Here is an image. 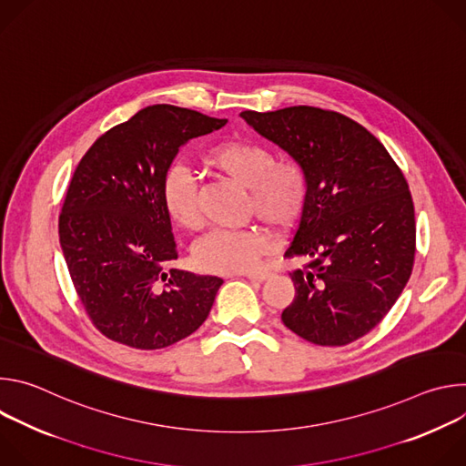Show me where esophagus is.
<instances>
[{
    "label": "esophagus",
    "instance_id": "esophagus-1",
    "mask_svg": "<svg viewBox=\"0 0 466 466\" xmlns=\"http://www.w3.org/2000/svg\"><path fill=\"white\" fill-rule=\"evenodd\" d=\"M245 277L248 279V280H256V282H263V280H268L271 275L269 273H245Z\"/></svg>",
    "mask_w": 466,
    "mask_h": 466
}]
</instances>
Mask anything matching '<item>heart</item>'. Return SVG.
Returning <instances> with one entry per match:
<instances>
[{"mask_svg": "<svg viewBox=\"0 0 466 466\" xmlns=\"http://www.w3.org/2000/svg\"><path fill=\"white\" fill-rule=\"evenodd\" d=\"M203 160L208 167L247 187L245 212L275 230L289 228L300 216L308 197V177L297 162H275L269 149L248 140H227L212 146ZM162 201L171 221L184 230L203 225L197 184L182 166H173L164 178ZM271 236L261 228L214 230L198 239L193 259L198 269L230 275L258 268L271 250Z\"/></svg>", "mask_w": 466, "mask_h": 466, "instance_id": "obj_1", "label": "heart"}]
</instances>
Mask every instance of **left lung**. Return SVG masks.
Wrapping results in <instances>:
<instances>
[{"mask_svg": "<svg viewBox=\"0 0 466 466\" xmlns=\"http://www.w3.org/2000/svg\"><path fill=\"white\" fill-rule=\"evenodd\" d=\"M239 116L308 177L284 258L309 261L291 273L295 299L282 311L284 324L320 347L363 338L413 271L417 227L404 173L376 137L339 112L300 105Z\"/></svg>", "mask_w": 466, "mask_h": 466, "instance_id": "obj_1", "label": "left lung"}]
</instances>
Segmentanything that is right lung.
Instances as JSON below:
<instances>
[{
	"label": "right lung",
	"instance_id": "1",
	"mask_svg": "<svg viewBox=\"0 0 466 466\" xmlns=\"http://www.w3.org/2000/svg\"><path fill=\"white\" fill-rule=\"evenodd\" d=\"M225 125L189 108L153 105L106 130L81 158L58 238L86 315L105 338L157 350L207 320L223 280L166 271L178 252L162 186L186 142Z\"/></svg>",
	"mask_w": 466,
	"mask_h": 466
}]
</instances>
